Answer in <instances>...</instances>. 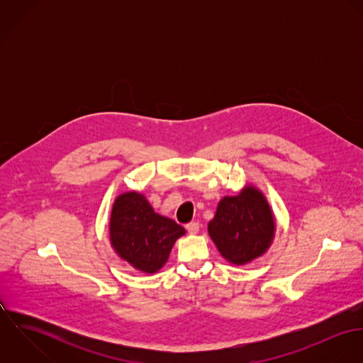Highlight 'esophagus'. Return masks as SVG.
<instances>
[{
    "mask_svg": "<svg viewBox=\"0 0 363 363\" xmlns=\"http://www.w3.org/2000/svg\"><path fill=\"white\" fill-rule=\"evenodd\" d=\"M186 229L190 235H196L200 230V223L199 222H190L186 225Z\"/></svg>",
    "mask_w": 363,
    "mask_h": 363,
    "instance_id": "34e87169",
    "label": "esophagus"
}]
</instances>
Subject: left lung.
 <instances>
[{"instance_id": "left-lung-1", "label": "left lung", "mask_w": 363, "mask_h": 363, "mask_svg": "<svg viewBox=\"0 0 363 363\" xmlns=\"http://www.w3.org/2000/svg\"><path fill=\"white\" fill-rule=\"evenodd\" d=\"M275 228L272 209L261 190L246 186L238 196L219 201L208 233L223 259L245 265L269 249Z\"/></svg>"}]
</instances>
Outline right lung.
Masks as SVG:
<instances>
[{
	"instance_id": "1",
	"label": "right lung",
	"mask_w": 363,
	"mask_h": 363,
	"mask_svg": "<svg viewBox=\"0 0 363 363\" xmlns=\"http://www.w3.org/2000/svg\"><path fill=\"white\" fill-rule=\"evenodd\" d=\"M110 245L118 257L135 269L155 274L169 259L176 240L186 230L173 219L156 213L145 196L120 194L110 215Z\"/></svg>"
}]
</instances>
